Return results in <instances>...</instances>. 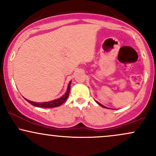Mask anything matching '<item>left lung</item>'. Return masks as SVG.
<instances>
[{"label":"left lung","instance_id":"left-lung-1","mask_svg":"<svg viewBox=\"0 0 156 156\" xmlns=\"http://www.w3.org/2000/svg\"><path fill=\"white\" fill-rule=\"evenodd\" d=\"M96 102H97V101H96ZM97 103H98V104H99L100 105H101V106L103 107V108H106V107L104 106V105H103L102 104H101V103H98V102H97Z\"/></svg>","mask_w":156,"mask_h":156}]
</instances>
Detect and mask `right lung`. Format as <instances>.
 <instances>
[{"label": "right lung", "mask_w": 156, "mask_h": 156, "mask_svg": "<svg viewBox=\"0 0 156 156\" xmlns=\"http://www.w3.org/2000/svg\"><path fill=\"white\" fill-rule=\"evenodd\" d=\"M70 84L71 81L69 82V84H68L67 92H66L65 94H64L62 97H61L60 98L54 100V101H51L49 102H43V103H36V102L28 101V100L26 99V98H25V99H26L28 103H31V105L37 107H41V108H54V107L60 106L61 105L63 104L64 102L66 101V100L67 99L68 97H69V91H70Z\"/></svg>", "instance_id": "add662e5"}]
</instances>
